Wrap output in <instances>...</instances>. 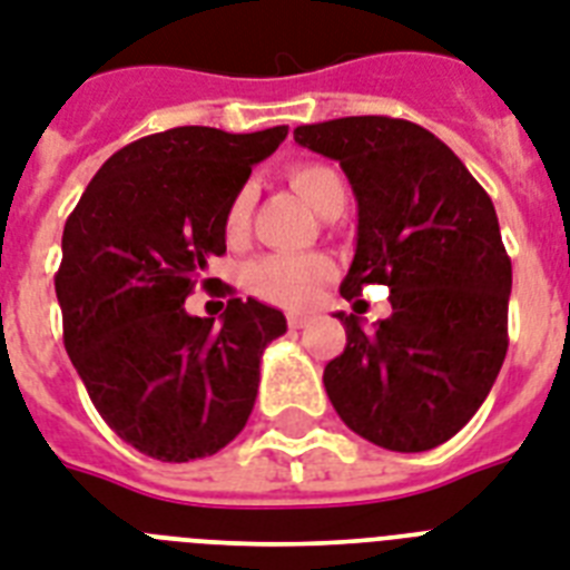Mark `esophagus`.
Returning a JSON list of instances; mask_svg holds the SVG:
<instances>
[{
  "instance_id": "esophagus-1",
  "label": "esophagus",
  "mask_w": 570,
  "mask_h": 570,
  "mask_svg": "<svg viewBox=\"0 0 570 570\" xmlns=\"http://www.w3.org/2000/svg\"><path fill=\"white\" fill-rule=\"evenodd\" d=\"M286 322H289V327H293V331H298V327L307 325V316H304V313H289V316H286Z\"/></svg>"
}]
</instances>
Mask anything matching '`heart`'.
Listing matches in <instances>:
<instances>
[{
  "label": "heart",
  "instance_id": "obj_1",
  "mask_svg": "<svg viewBox=\"0 0 570 570\" xmlns=\"http://www.w3.org/2000/svg\"><path fill=\"white\" fill-rule=\"evenodd\" d=\"M286 180L318 216L342 213L348 198L342 175L327 164L289 166ZM248 216H252V193L239 189L225 213L228 237H243L248 228ZM331 275L333 263L325 254H269L245 269V286L257 298L281 304V307H307L309 301H316L318 289L325 281H331Z\"/></svg>",
  "mask_w": 570,
  "mask_h": 570
}]
</instances>
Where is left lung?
Returning <instances> with one entry per match:
<instances>
[{
    "label": "left lung",
    "instance_id": "obj_1",
    "mask_svg": "<svg viewBox=\"0 0 570 570\" xmlns=\"http://www.w3.org/2000/svg\"><path fill=\"white\" fill-rule=\"evenodd\" d=\"M340 160L357 198V252L340 293L390 286L392 316L336 313L348 345L325 365L333 410L357 436L419 453L460 433L507 357L512 263L485 189L436 134L406 119L298 125Z\"/></svg>",
    "mask_w": 570,
    "mask_h": 570
}]
</instances>
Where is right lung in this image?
<instances>
[{
  "label": "right lung",
  "instance_id": "right-lung-1",
  "mask_svg": "<svg viewBox=\"0 0 570 570\" xmlns=\"http://www.w3.org/2000/svg\"><path fill=\"white\" fill-rule=\"evenodd\" d=\"M286 131L184 125L142 137L105 160L63 225V345L101 419L146 456H210L252 415L261 357L286 333L284 313L230 298L213 325L184 301L198 281H216L205 272L225 254L230 198Z\"/></svg>",
  "mask_w": 570,
  "mask_h": 570
}]
</instances>
